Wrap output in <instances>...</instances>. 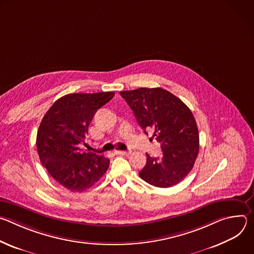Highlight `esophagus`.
<instances>
[{"instance_id":"1","label":"esophagus","mask_w":254,"mask_h":254,"mask_svg":"<svg viewBox=\"0 0 254 254\" xmlns=\"http://www.w3.org/2000/svg\"><path fill=\"white\" fill-rule=\"evenodd\" d=\"M115 153L117 155H123V156H128L130 154V152H127V151H116Z\"/></svg>"}]
</instances>
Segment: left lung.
Segmentation results:
<instances>
[{
	"instance_id": "left-lung-1",
	"label": "left lung",
	"mask_w": 254,
	"mask_h": 254,
	"mask_svg": "<svg viewBox=\"0 0 254 254\" xmlns=\"http://www.w3.org/2000/svg\"><path fill=\"white\" fill-rule=\"evenodd\" d=\"M139 127L161 142L162 156L147 155V164L138 173L147 183L169 188L180 183L193 169L199 152V132L190 108L166 89L138 88L121 91Z\"/></svg>"
}]
</instances>
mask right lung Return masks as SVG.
Segmentation results:
<instances>
[{"instance_id": "obj_1", "label": "right lung", "mask_w": 254, "mask_h": 254, "mask_svg": "<svg viewBox=\"0 0 254 254\" xmlns=\"http://www.w3.org/2000/svg\"><path fill=\"white\" fill-rule=\"evenodd\" d=\"M114 92L71 93L57 99L44 116L36 146L50 176L72 192H83L105 174L110 159L82 152L83 142L97 110L114 97Z\"/></svg>"}]
</instances>
